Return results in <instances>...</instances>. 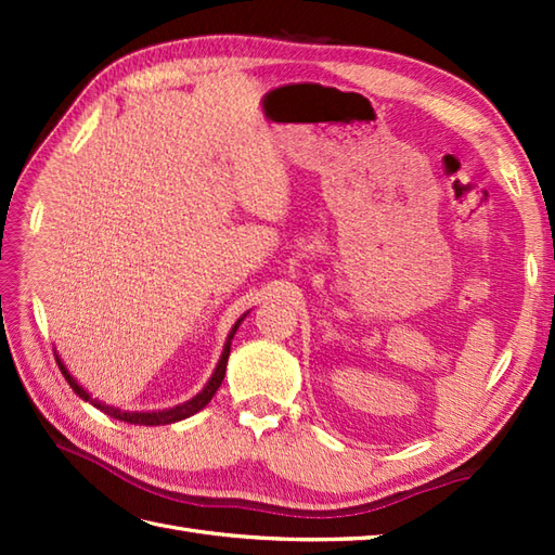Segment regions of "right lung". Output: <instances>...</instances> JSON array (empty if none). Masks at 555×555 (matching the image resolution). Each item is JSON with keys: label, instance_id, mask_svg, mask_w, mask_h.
Returning a JSON list of instances; mask_svg holds the SVG:
<instances>
[{"label": "right lung", "instance_id": "right-lung-1", "mask_svg": "<svg viewBox=\"0 0 555 555\" xmlns=\"http://www.w3.org/2000/svg\"><path fill=\"white\" fill-rule=\"evenodd\" d=\"M241 322H243V317H241V320L235 322V326L231 328V334H229V338H227V346H223V352H221V360H219V364H217L215 374H211V379L207 382V386H205L203 391H199L195 398L185 400V403L176 405V408H171V410H159V412H121L119 408H109V405H104V403H98V400H92L86 391H82V388L78 386V382H76L74 376L68 374V370L64 367L62 360L56 358V364H59V370H62V374L66 376L68 386L74 388V393L80 396L82 400H90L92 405H98L102 412H107L109 417L128 422V424H147V427H155V424H171V422H179V420H185V417L195 415V412L203 410V408L209 403V400H211V396L217 393V388H219L221 382H223V374H227V362H229V352H231V338H233L235 332H238Z\"/></svg>", "mask_w": 555, "mask_h": 555}]
</instances>
